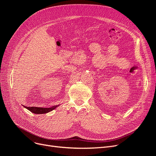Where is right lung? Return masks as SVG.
I'll return each instance as SVG.
<instances>
[{
  "instance_id": "1",
  "label": "right lung",
  "mask_w": 156,
  "mask_h": 156,
  "mask_svg": "<svg viewBox=\"0 0 156 156\" xmlns=\"http://www.w3.org/2000/svg\"><path fill=\"white\" fill-rule=\"evenodd\" d=\"M58 107L57 105L51 107L49 108H44V107H25L26 108H27L28 110H29L30 112L34 113V114H45V113L49 112L51 111L54 110L55 108Z\"/></svg>"
}]
</instances>
